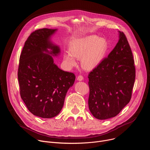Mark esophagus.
<instances>
[{"label":"esophagus","instance_id":"34e87169","mask_svg":"<svg viewBox=\"0 0 150 150\" xmlns=\"http://www.w3.org/2000/svg\"><path fill=\"white\" fill-rule=\"evenodd\" d=\"M83 79V77L81 75H79L78 77H77V80L79 81H81Z\"/></svg>","mask_w":150,"mask_h":150}]
</instances>
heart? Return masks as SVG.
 I'll return each mask as SVG.
<instances>
[{
  "mask_svg": "<svg viewBox=\"0 0 150 150\" xmlns=\"http://www.w3.org/2000/svg\"><path fill=\"white\" fill-rule=\"evenodd\" d=\"M69 51L63 53V60L68 67H75V58H81L82 68L90 71L97 67L104 59L107 42L104 38L95 35L78 38L70 42Z\"/></svg>",
  "mask_w": 150,
  "mask_h": 150,
  "instance_id": "1",
  "label": "heart"
}]
</instances>
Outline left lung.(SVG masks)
I'll list each match as a JSON object with an SVG mask.
<instances>
[{
    "label": "left lung",
    "mask_w": 150,
    "mask_h": 150,
    "mask_svg": "<svg viewBox=\"0 0 150 150\" xmlns=\"http://www.w3.org/2000/svg\"><path fill=\"white\" fill-rule=\"evenodd\" d=\"M88 107L100 120L113 117L129 103L135 79L130 46L123 32L115 48L88 75Z\"/></svg>",
    "instance_id": "8db88e82"
}]
</instances>
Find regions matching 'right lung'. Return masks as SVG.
Masks as SVG:
<instances>
[{"label": "right lung", "mask_w": 150, "mask_h": 150, "mask_svg": "<svg viewBox=\"0 0 150 150\" xmlns=\"http://www.w3.org/2000/svg\"><path fill=\"white\" fill-rule=\"evenodd\" d=\"M57 29L42 28L33 32L21 52L18 72L21 97L36 116L52 118L61 111L68 90L75 76L60 69L53 57L60 54L51 37Z\"/></svg>", "instance_id": "1"}]
</instances>
